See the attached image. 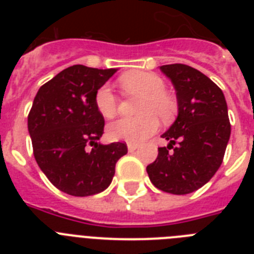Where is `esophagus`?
<instances>
[{"mask_svg": "<svg viewBox=\"0 0 254 254\" xmlns=\"http://www.w3.org/2000/svg\"><path fill=\"white\" fill-rule=\"evenodd\" d=\"M127 147H128L129 151H134V150H136V149H137V147H138V145H137V143L128 142V143H127Z\"/></svg>", "mask_w": 254, "mask_h": 254, "instance_id": "1", "label": "esophagus"}]
</instances>
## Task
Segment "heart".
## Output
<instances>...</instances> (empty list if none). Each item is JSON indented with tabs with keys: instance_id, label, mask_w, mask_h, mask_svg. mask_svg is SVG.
<instances>
[{
	"instance_id": "b5f03b06",
	"label": "heart",
	"mask_w": 254,
	"mask_h": 254,
	"mask_svg": "<svg viewBox=\"0 0 254 254\" xmlns=\"http://www.w3.org/2000/svg\"><path fill=\"white\" fill-rule=\"evenodd\" d=\"M120 82L127 93L142 95L137 108V113L141 116L120 118L109 123L108 134L112 140L142 142L158 131V117L164 122L172 120L177 109L176 102L165 91V81L156 73L133 71L123 75ZM94 102L98 111L107 118L117 113L118 99L111 85H102L95 91Z\"/></svg>"
}]
</instances>
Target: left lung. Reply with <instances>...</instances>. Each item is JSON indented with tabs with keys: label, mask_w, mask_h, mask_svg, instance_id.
Listing matches in <instances>:
<instances>
[{
	"label": "left lung",
	"mask_w": 254,
	"mask_h": 254,
	"mask_svg": "<svg viewBox=\"0 0 254 254\" xmlns=\"http://www.w3.org/2000/svg\"><path fill=\"white\" fill-rule=\"evenodd\" d=\"M160 69L176 87L178 117L161 136L169 145L159 147L146 170L160 190L187 194L205 186L223 163L230 137L228 105L221 89L198 69L182 64Z\"/></svg>",
	"instance_id": "8db88e82"
}]
</instances>
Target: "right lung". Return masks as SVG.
I'll return each mask as SVG.
<instances>
[{
	"mask_svg": "<svg viewBox=\"0 0 254 254\" xmlns=\"http://www.w3.org/2000/svg\"><path fill=\"white\" fill-rule=\"evenodd\" d=\"M116 68L73 64L40 86L28 116L33 154L52 185L71 196L107 190L117 161L127 154L126 142L102 145L104 117L95 91Z\"/></svg>",
	"mask_w": 254,
	"mask_h": 254,
	"instance_id": "1",
	"label": "right lung"
}]
</instances>
